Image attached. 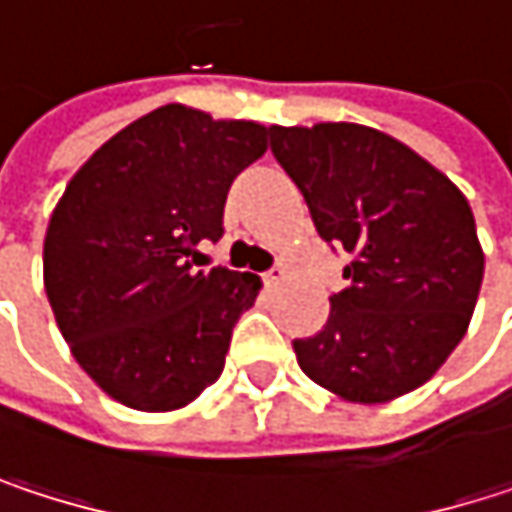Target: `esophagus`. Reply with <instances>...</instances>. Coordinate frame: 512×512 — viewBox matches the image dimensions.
<instances>
[{"mask_svg": "<svg viewBox=\"0 0 512 512\" xmlns=\"http://www.w3.org/2000/svg\"><path fill=\"white\" fill-rule=\"evenodd\" d=\"M284 275H287V272H284V266H275V269L263 272V284H266V287H278V284L284 281Z\"/></svg>", "mask_w": 512, "mask_h": 512, "instance_id": "1", "label": "esophagus"}]
</instances>
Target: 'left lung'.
<instances>
[{"label":"left lung","instance_id":"1","mask_svg":"<svg viewBox=\"0 0 512 512\" xmlns=\"http://www.w3.org/2000/svg\"><path fill=\"white\" fill-rule=\"evenodd\" d=\"M317 234L344 249L347 290L326 326L293 341L308 379L350 403L424 385L462 341L483 249L460 189L403 142L361 124L269 127Z\"/></svg>","mask_w":512,"mask_h":512}]
</instances>
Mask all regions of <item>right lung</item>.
<instances>
[{"label":"right lung","instance_id":"obj_1","mask_svg":"<svg viewBox=\"0 0 512 512\" xmlns=\"http://www.w3.org/2000/svg\"><path fill=\"white\" fill-rule=\"evenodd\" d=\"M266 127L180 103L115 133L70 177L44 240V287L79 367L139 412L189 406L222 376L260 278L198 266Z\"/></svg>","mask_w":512,"mask_h":512}]
</instances>
